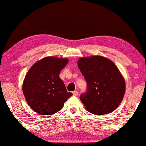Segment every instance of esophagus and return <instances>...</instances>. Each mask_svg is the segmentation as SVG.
<instances>
[{"label":"esophagus","mask_w":146,"mask_h":146,"mask_svg":"<svg viewBox=\"0 0 146 146\" xmlns=\"http://www.w3.org/2000/svg\"><path fill=\"white\" fill-rule=\"evenodd\" d=\"M73 94L74 96H77L78 94V92L77 91H74L73 92Z\"/></svg>","instance_id":"1"}]
</instances>
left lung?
<instances>
[{"label":"left lung","instance_id":"left-lung-1","mask_svg":"<svg viewBox=\"0 0 146 146\" xmlns=\"http://www.w3.org/2000/svg\"><path fill=\"white\" fill-rule=\"evenodd\" d=\"M77 64L88 84V91L80 97L86 110L95 115L115 110L124 97L125 82L114 62L92 55L80 58Z\"/></svg>","mask_w":146,"mask_h":146}]
</instances>
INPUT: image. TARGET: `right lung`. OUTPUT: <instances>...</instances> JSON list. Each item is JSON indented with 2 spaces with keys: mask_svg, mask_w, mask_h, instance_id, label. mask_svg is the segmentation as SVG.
I'll list each match as a JSON object with an SVG mask.
<instances>
[{
  "mask_svg": "<svg viewBox=\"0 0 146 146\" xmlns=\"http://www.w3.org/2000/svg\"><path fill=\"white\" fill-rule=\"evenodd\" d=\"M66 58L46 56L35 63L24 78L23 91L27 103L39 115H49L59 111L73 94L68 92L59 77L68 63Z\"/></svg>",
  "mask_w": 146,
  "mask_h": 146,
  "instance_id": "1",
  "label": "right lung"
}]
</instances>
